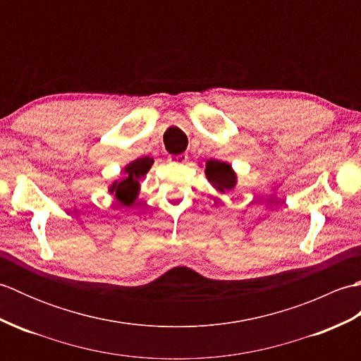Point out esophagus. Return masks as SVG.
Instances as JSON below:
<instances>
[{
	"mask_svg": "<svg viewBox=\"0 0 361 361\" xmlns=\"http://www.w3.org/2000/svg\"><path fill=\"white\" fill-rule=\"evenodd\" d=\"M171 159L173 161V163H176V164H185V163H188L189 157L186 155V153H180V155H175Z\"/></svg>",
	"mask_w": 361,
	"mask_h": 361,
	"instance_id": "esophagus-1",
	"label": "esophagus"
}]
</instances>
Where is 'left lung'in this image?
Segmentation results:
<instances>
[{
    "instance_id": "left-lung-1",
    "label": "left lung",
    "mask_w": 361,
    "mask_h": 361,
    "mask_svg": "<svg viewBox=\"0 0 361 361\" xmlns=\"http://www.w3.org/2000/svg\"><path fill=\"white\" fill-rule=\"evenodd\" d=\"M206 176L212 183L214 188H217L221 192L233 189L235 186V173L233 169L221 161L211 159L206 163Z\"/></svg>"
}]
</instances>
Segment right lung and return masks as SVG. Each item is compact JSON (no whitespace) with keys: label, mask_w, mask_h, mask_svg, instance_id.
Instances as JSON below:
<instances>
[{"label":"right lung","mask_w":361,"mask_h":361,"mask_svg":"<svg viewBox=\"0 0 361 361\" xmlns=\"http://www.w3.org/2000/svg\"><path fill=\"white\" fill-rule=\"evenodd\" d=\"M150 166L152 161L149 158H140L126 167L124 180L114 183L111 188V192H114V195H116V198L122 204L133 203L137 188H140V180L147 173Z\"/></svg>","instance_id":"obj_1"}]
</instances>
